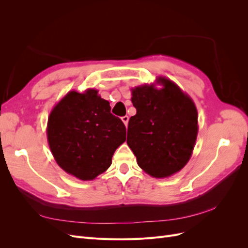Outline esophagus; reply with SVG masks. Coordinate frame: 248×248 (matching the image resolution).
I'll return each mask as SVG.
<instances>
[{"instance_id": "obj_1", "label": "esophagus", "mask_w": 248, "mask_h": 248, "mask_svg": "<svg viewBox=\"0 0 248 248\" xmlns=\"http://www.w3.org/2000/svg\"><path fill=\"white\" fill-rule=\"evenodd\" d=\"M121 119H122L123 123L125 124V126L127 127V125H128V121H129V117H128V116H124V117H122Z\"/></svg>"}]
</instances>
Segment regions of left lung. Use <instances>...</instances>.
I'll list each match as a JSON object with an SVG mask.
<instances>
[{
	"label": "left lung",
	"instance_id": "1",
	"mask_svg": "<svg viewBox=\"0 0 248 248\" xmlns=\"http://www.w3.org/2000/svg\"><path fill=\"white\" fill-rule=\"evenodd\" d=\"M155 85L131 90L137 115L128 122L127 145L139 167L155 178L182 170L190 159L198 136V110L175 82L159 77Z\"/></svg>",
	"mask_w": 248,
	"mask_h": 248
}]
</instances>
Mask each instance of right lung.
I'll return each mask as SVG.
<instances>
[{"instance_id": "obj_1", "label": "right lung", "mask_w": 248, "mask_h": 248, "mask_svg": "<svg viewBox=\"0 0 248 248\" xmlns=\"http://www.w3.org/2000/svg\"><path fill=\"white\" fill-rule=\"evenodd\" d=\"M46 132L60 168L82 181L106 171L116 149L126 140L124 123L94 89L67 93L52 108Z\"/></svg>"}]
</instances>
